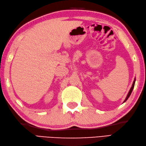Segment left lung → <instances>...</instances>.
<instances>
[{"label":"left lung","instance_id":"obj_1","mask_svg":"<svg viewBox=\"0 0 146 146\" xmlns=\"http://www.w3.org/2000/svg\"><path fill=\"white\" fill-rule=\"evenodd\" d=\"M135 81H133V84H132V86H131V89H130V92H129V93H128V95H127V97H126V99H125V100L124 101V102H126V100H127V99L129 98V97H130V95H131V92H132V91H133V88H134V85H135Z\"/></svg>","mask_w":146,"mask_h":146}]
</instances>
